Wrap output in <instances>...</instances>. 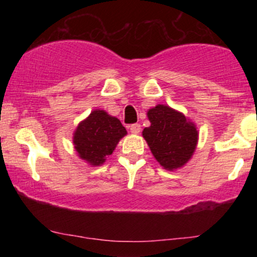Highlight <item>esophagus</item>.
Instances as JSON below:
<instances>
[{
  "instance_id": "34e87169",
  "label": "esophagus",
  "mask_w": 257,
  "mask_h": 257,
  "mask_svg": "<svg viewBox=\"0 0 257 257\" xmlns=\"http://www.w3.org/2000/svg\"><path fill=\"white\" fill-rule=\"evenodd\" d=\"M129 128H131L132 134H139V133H140V131H141V125L138 124V123H135V124H132L131 126H129Z\"/></svg>"
}]
</instances>
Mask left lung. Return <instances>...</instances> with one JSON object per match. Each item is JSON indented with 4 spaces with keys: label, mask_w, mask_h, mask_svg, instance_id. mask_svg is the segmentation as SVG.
I'll use <instances>...</instances> for the list:
<instances>
[{
    "label": "left lung",
    "mask_w": 257,
    "mask_h": 257,
    "mask_svg": "<svg viewBox=\"0 0 257 257\" xmlns=\"http://www.w3.org/2000/svg\"><path fill=\"white\" fill-rule=\"evenodd\" d=\"M147 117L151 125L144 129L143 135L158 163L169 170L187 163L198 141L193 123L166 105L149 110Z\"/></svg>",
    "instance_id": "1"
}]
</instances>
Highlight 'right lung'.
Segmentation results:
<instances>
[{"label": "right lung", "mask_w": 257, "mask_h": 257, "mask_svg": "<svg viewBox=\"0 0 257 257\" xmlns=\"http://www.w3.org/2000/svg\"><path fill=\"white\" fill-rule=\"evenodd\" d=\"M125 134V128L119 119L108 116L102 110H95L79 123L73 135V144L79 157L91 166H99L113 152Z\"/></svg>", "instance_id": "1"}]
</instances>
